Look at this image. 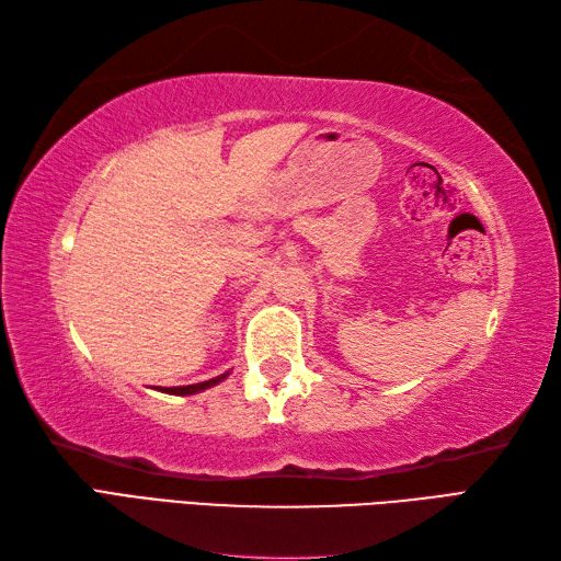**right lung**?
Listing matches in <instances>:
<instances>
[{
	"label": "right lung",
	"instance_id": "obj_1",
	"mask_svg": "<svg viewBox=\"0 0 561 561\" xmlns=\"http://www.w3.org/2000/svg\"><path fill=\"white\" fill-rule=\"evenodd\" d=\"M226 376H229V371L221 374V376H217V378L202 380V383H193V386H181V388H163V390H165V392H171V396H193V392H199V390H205V388H211V386L221 383V380H224Z\"/></svg>",
	"mask_w": 561,
	"mask_h": 561
}]
</instances>
